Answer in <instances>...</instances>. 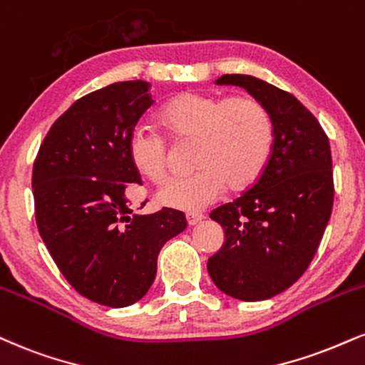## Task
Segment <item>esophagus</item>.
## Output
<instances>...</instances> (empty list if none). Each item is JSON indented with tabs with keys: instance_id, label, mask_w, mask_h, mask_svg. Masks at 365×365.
<instances>
[{
	"instance_id": "34e87169",
	"label": "esophagus",
	"mask_w": 365,
	"mask_h": 365,
	"mask_svg": "<svg viewBox=\"0 0 365 365\" xmlns=\"http://www.w3.org/2000/svg\"><path fill=\"white\" fill-rule=\"evenodd\" d=\"M204 219V214L202 212H187V222L190 226H195L197 222H200Z\"/></svg>"
}]
</instances>
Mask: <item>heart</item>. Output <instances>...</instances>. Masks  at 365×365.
<instances>
[{"mask_svg": "<svg viewBox=\"0 0 365 365\" xmlns=\"http://www.w3.org/2000/svg\"><path fill=\"white\" fill-rule=\"evenodd\" d=\"M158 124L175 144L195 140L188 177L175 178L158 192L160 204L200 210L231 190H245L262 177L274 148V122L253 96H221L183 91L158 112ZM134 168L153 183L170 175L171 151L165 138L135 129L129 139Z\"/></svg>", "mask_w": 365, "mask_h": 365, "instance_id": "heart-1", "label": "heart"}]
</instances>
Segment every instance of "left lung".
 I'll return each instance as SVG.
<instances>
[{"label": "left lung", "mask_w": 365, "mask_h": 365, "mask_svg": "<svg viewBox=\"0 0 365 365\" xmlns=\"http://www.w3.org/2000/svg\"><path fill=\"white\" fill-rule=\"evenodd\" d=\"M216 83L245 88L265 105L274 148L253 187L210 212L226 241L207 270L219 291L235 299H270L304 274L330 221V143L313 113L287 91L248 74H222Z\"/></svg>", "instance_id": "obj_1"}]
</instances>
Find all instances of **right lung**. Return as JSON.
Segmentation results:
<instances>
[{
    "mask_svg": "<svg viewBox=\"0 0 365 365\" xmlns=\"http://www.w3.org/2000/svg\"><path fill=\"white\" fill-rule=\"evenodd\" d=\"M151 105L148 81L91 91L52 124L34 163L35 221L52 260L76 292L110 308L148 292L160 250L187 227L168 207L130 216L125 188L140 175L129 139Z\"/></svg>",
    "mask_w": 365,
    "mask_h": 365,
    "instance_id": "obj_1",
    "label": "right lung"
}]
</instances>
